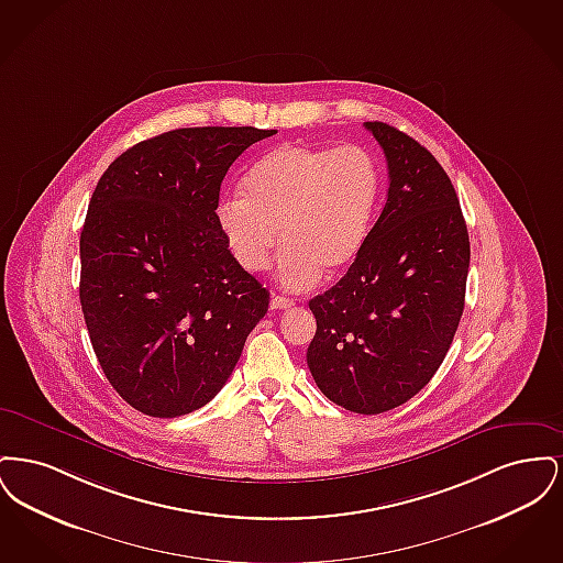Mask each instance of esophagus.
Here are the masks:
<instances>
[{"instance_id":"esophagus-1","label":"esophagus","mask_w":563,"mask_h":563,"mask_svg":"<svg viewBox=\"0 0 563 563\" xmlns=\"http://www.w3.org/2000/svg\"><path fill=\"white\" fill-rule=\"evenodd\" d=\"M272 310H287L294 306V299L289 297H283V295H272V301H269Z\"/></svg>"}]
</instances>
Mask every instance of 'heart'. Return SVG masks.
<instances>
[{"label":"heart","mask_w":563,"mask_h":563,"mask_svg":"<svg viewBox=\"0 0 563 563\" xmlns=\"http://www.w3.org/2000/svg\"><path fill=\"white\" fill-rule=\"evenodd\" d=\"M379 198L382 170L367 150L285 143L249 168L242 198L217 205V225L246 274L269 268L280 236L278 280L303 291L358 260Z\"/></svg>","instance_id":"1"}]
</instances>
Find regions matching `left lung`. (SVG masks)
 <instances>
[{
	"label": "left lung",
	"mask_w": 563,
	"mask_h": 563,
	"mask_svg": "<svg viewBox=\"0 0 563 563\" xmlns=\"http://www.w3.org/2000/svg\"><path fill=\"white\" fill-rule=\"evenodd\" d=\"M388 162V198L338 285L310 299L308 367L322 395L374 416L418 395L452 346L471 242L443 166L409 134L365 122Z\"/></svg>",
	"instance_id": "left-lung-1"
}]
</instances>
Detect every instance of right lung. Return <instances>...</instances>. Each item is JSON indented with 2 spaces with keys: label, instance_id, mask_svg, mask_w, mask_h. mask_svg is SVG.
Here are the masks:
<instances>
[{
  "label": "right lung",
  "instance_id": "add662e5",
  "mask_svg": "<svg viewBox=\"0 0 563 563\" xmlns=\"http://www.w3.org/2000/svg\"><path fill=\"white\" fill-rule=\"evenodd\" d=\"M276 131L177 129L109 164L80 236V303L103 374L136 411L177 418L213 399L268 312L217 225L221 181Z\"/></svg>",
  "mask_w": 563,
  "mask_h": 563
}]
</instances>
